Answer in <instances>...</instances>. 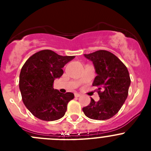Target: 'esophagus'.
Segmentation results:
<instances>
[{"mask_svg": "<svg viewBox=\"0 0 151 151\" xmlns=\"http://www.w3.org/2000/svg\"><path fill=\"white\" fill-rule=\"evenodd\" d=\"M80 96H81V94H78V93H75V97H80Z\"/></svg>", "mask_w": 151, "mask_h": 151, "instance_id": "esophagus-1", "label": "esophagus"}]
</instances>
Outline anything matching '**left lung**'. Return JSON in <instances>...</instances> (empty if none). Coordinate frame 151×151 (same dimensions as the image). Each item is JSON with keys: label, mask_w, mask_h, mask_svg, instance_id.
Wrapping results in <instances>:
<instances>
[{"label": "left lung", "mask_w": 151, "mask_h": 151, "mask_svg": "<svg viewBox=\"0 0 151 151\" xmlns=\"http://www.w3.org/2000/svg\"><path fill=\"white\" fill-rule=\"evenodd\" d=\"M84 56L94 64L97 76L92 85L98 88L100 100L96 102L91 98L89 105L82 110L91 119H109L118 113L128 97L131 84L128 69L107 50H97Z\"/></svg>", "instance_id": "8db88e82"}]
</instances>
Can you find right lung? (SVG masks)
Listing matches in <instances>:
<instances>
[{
    "mask_svg": "<svg viewBox=\"0 0 151 151\" xmlns=\"http://www.w3.org/2000/svg\"><path fill=\"white\" fill-rule=\"evenodd\" d=\"M74 58L75 56H60L50 50H43L25 63L19 85L24 104L33 116L41 120L54 121L65 115L74 94H62L54 88L53 84L63 74L62 68Z\"/></svg>",
    "mask_w": 151,
    "mask_h": 151,
    "instance_id": "obj_1",
    "label": "right lung"
}]
</instances>
